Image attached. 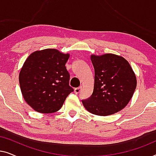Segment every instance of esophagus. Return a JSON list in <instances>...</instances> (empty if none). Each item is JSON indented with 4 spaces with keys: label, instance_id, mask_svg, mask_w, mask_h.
<instances>
[{
    "label": "esophagus",
    "instance_id": "esophagus-1",
    "mask_svg": "<svg viewBox=\"0 0 156 156\" xmlns=\"http://www.w3.org/2000/svg\"><path fill=\"white\" fill-rule=\"evenodd\" d=\"M81 89H82V87H77V88H75L74 89V93L75 94H79L80 92Z\"/></svg>",
    "mask_w": 156,
    "mask_h": 156
}]
</instances>
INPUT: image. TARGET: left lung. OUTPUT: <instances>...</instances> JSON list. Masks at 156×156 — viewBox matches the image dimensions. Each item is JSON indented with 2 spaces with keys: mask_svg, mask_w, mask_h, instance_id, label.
Returning <instances> with one entry per match:
<instances>
[{
  "mask_svg": "<svg viewBox=\"0 0 156 156\" xmlns=\"http://www.w3.org/2000/svg\"><path fill=\"white\" fill-rule=\"evenodd\" d=\"M94 69L92 94L82 100L85 108L98 116H108L127 105L136 87V77L131 65L114 54L91 55Z\"/></svg>",
  "mask_w": 156,
  "mask_h": 156,
  "instance_id": "1",
  "label": "left lung"
}]
</instances>
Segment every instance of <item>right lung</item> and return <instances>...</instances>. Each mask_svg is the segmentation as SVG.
Returning a JSON list of instances; mask_svg holds the SVG:
<instances>
[{
  "mask_svg": "<svg viewBox=\"0 0 156 156\" xmlns=\"http://www.w3.org/2000/svg\"><path fill=\"white\" fill-rule=\"evenodd\" d=\"M69 57L55 49H45L33 52L25 60L19 82L23 98L36 112H57L74 91L65 67Z\"/></svg>",
  "mask_w": 156,
  "mask_h": 156,
  "instance_id": "add662e5",
  "label": "right lung"
}]
</instances>
